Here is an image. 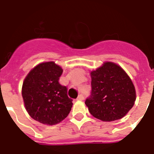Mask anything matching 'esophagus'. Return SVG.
<instances>
[{
	"label": "esophagus",
	"mask_w": 154,
	"mask_h": 154,
	"mask_svg": "<svg viewBox=\"0 0 154 154\" xmlns=\"http://www.w3.org/2000/svg\"><path fill=\"white\" fill-rule=\"evenodd\" d=\"M77 99L78 100V101H83V100L84 99V96H83V94H80V95H78V97H77Z\"/></svg>",
	"instance_id": "obj_1"
}]
</instances>
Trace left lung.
<instances>
[{"label": "left lung", "instance_id": "obj_1", "mask_svg": "<svg viewBox=\"0 0 154 154\" xmlns=\"http://www.w3.org/2000/svg\"><path fill=\"white\" fill-rule=\"evenodd\" d=\"M90 96L85 104L95 118L104 122L120 120L135 104L136 94L130 77L113 62H107L91 72Z\"/></svg>", "mask_w": 154, "mask_h": 154}]
</instances>
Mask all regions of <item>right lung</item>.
<instances>
[{
	"instance_id": "add662e5",
	"label": "right lung",
	"mask_w": 154,
	"mask_h": 154,
	"mask_svg": "<svg viewBox=\"0 0 154 154\" xmlns=\"http://www.w3.org/2000/svg\"><path fill=\"white\" fill-rule=\"evenodd\" d=\"M63 70L54 62L34 67L25 77L22 95L28 114L43 124L56 125L66 118L72 107L66 86L59 83Z\"/></svg>"
}]
</instances>
